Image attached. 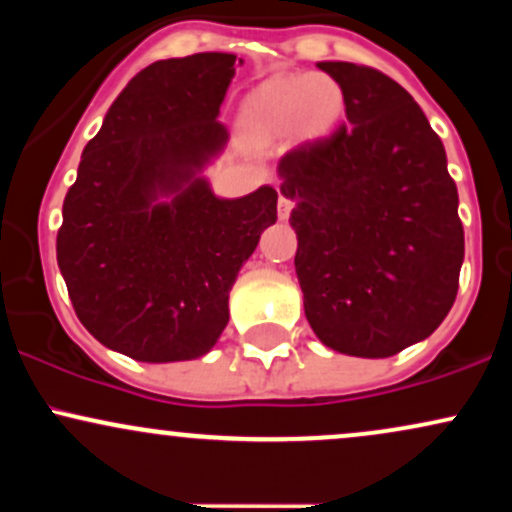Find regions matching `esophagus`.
I'll return each instance as SVG.
<instances>
[{"instance_id": "34e87169", "label": "esophagus", "mask_w": 512, "mask_h": 512, "mask_svg": "<svg viewBox=\"0 0 512 512\" xmlns=\"http://www.w3.org/2000/svg\"><path fill=\"white\" fill-rule=\"evenodd\" d=\"M291 209H293V199L289 197V192L279 190V219H281V221L289 219Z\"/></svg>"}]
</instances>
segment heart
Returning a JSON list of instances; mask_svg holds the SVG:
<instances>
[{"instance_id":"obj_1","label":"heart","mask_w":512,"mask_h":512,"mask_svg":"<svg viewBox=\"0 0 512 512\" xmlns=\"http://www.w3.org/2000/svg\"><path fill=\"white\" fill-rule=\"evenodd\" d=\"M344 88L330 74H276L240 101L238 125L255 142L315 144L342 122Z\"/></svg>"}]
</instances>
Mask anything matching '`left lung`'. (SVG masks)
<instances>
[{
	"label": "left lung",
	"mask_w": 512,
	"mask_h": 512,
	"mask_svg": "<svg viewBox=\"0 0 512 512\" xmlns=\"http://www.w3.org/2000/svg\"><path fill=\"white\" fill-rule=\"evenodd\" d=\"M317 67L344 88L349 125L276 168L296 204L305 317L339 354L395 356L431 337L455 303L457 187L443 142L397 81L351 62Z\"/></svg>",
	"instance_id": "obj_1"
}]
</instances>
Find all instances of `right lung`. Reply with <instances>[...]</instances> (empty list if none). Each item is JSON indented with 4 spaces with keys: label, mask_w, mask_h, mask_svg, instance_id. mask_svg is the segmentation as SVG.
<instances>
[{
    "label": "right lung",
    "mask_w": 512,
    "mask_h": 512,
    "mask_svg": "<svg viewBox=\"0 0 512 512\" xmlns=\"http://www.w3.org/2000/svg\"><path fill=\"white\" fill-rule=\"evenodd\" d=\"M233 76L231 52L142 69L86 144L64 197L57 264L76 315L134 361L209 354L240 267L276 221L272 185L226 199L204 175L228 144L216 117Z\"/></svg>",
    "instance_id": "obj_1"
}]
</instances>
